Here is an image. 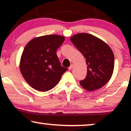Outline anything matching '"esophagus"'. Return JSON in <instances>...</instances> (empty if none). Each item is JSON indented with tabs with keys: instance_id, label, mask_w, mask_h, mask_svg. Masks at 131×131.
Returning a JSON list of instances; mask_svg holds the SVG:
<instances>
[{
	"instance_id": "esophagus-1",
	"label": "esophagus",
	"mask_w": 131,
	"mask_h": 131,
	"mask_svg": "<svg viewBox=\"0 0 131 131\" xmlns=\"http://www.w3.org/2000/svg\"><path fill=\"white\" fill-rule=\"evenodd\" d=\"M73 64H71V65L70 66V67H69V68H68L69 70H72V68H73Z\"/></svg>"
}]
</instances>
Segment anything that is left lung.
<instances>
[{
  "instance_id": "obj_1",
  "label": "left lung",
  "mask_w": 131,
  "mask_h": 131,
  "mask_svg": "<svg viewBox=\"0 0 131 131\" xmlns=\"http://www.w3.org/2000/svg\"><path fill=\"white\" fill-rule=\"evenodd\" d=\"M71 42L85 58L88 73L80 84L92 91L101 88L112 78L115 65L113 52L104 41L88 33H79L71 37Z\"/></svg>"
}]
</instances>
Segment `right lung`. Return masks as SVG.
Masks as SVG:
<instances>
[{"mask_svg": "<svg viewBox=\"0 0 131 131\" xmlns=\"http://www.w3.org/2000/svg\"><path fill=\"white\" fill-rule=\"evenodd\" d=\"M64 37L46 35L35 37L26 44L23 52L19 69L30 86L40 92L53 89L68 70L61 66L57 50Z\"/></svg>", "mask_w": 131, "mask_h": 131, "instance_id": "add662e5", "label": "right lung"}]
</instances>
